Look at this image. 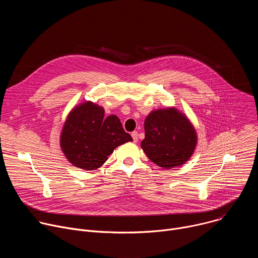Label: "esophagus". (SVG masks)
I'll return each mask as SVG.
<instances>
[{
    "mask_svg": "<svg viewBox=\"0 0 258 258\" xmlns=\"http://www.w3.org/2000/svg\"><path fill=\"white\" fill-rule=\"evenodd\" d=\"M132 137H133V140L135 143H137L139 141V135H138V132H133L132 133Z\"/></svg>",
    "mask_w": 258,
    "mask_h": 258,
    "instance_id": "obj_1",
    "label": "esophagus"
}]
</instances>
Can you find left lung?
I'll use <instances>...</instances> for the list:
<instances>
[{"instance_id": "1", "label": "left lung", "mask_w": 258, "mask_h": 258, "mask_svg": "<svg viewBox=\"0 0 258 258\" xmlns=\"http://www.w3.org/2000/svg\"><path fill=\"white\" fill-rule=\"evenodd\" d=\"M141 147L158 166L169 169L185 164L193 155L198 137L187 115L175 107L152 110L145 122Z\"/></svg>"}]
</instances>
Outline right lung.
Listing matches in <instances>:
<instances>
[{"instance_id":"obj_1","label":"right lung","mask_w":258,"mask_h":258,"mask_svg":"<svg viewBox=\"0 0 258 258\" xmlns=\"http://www.w3.org/2000/svg\"><path fill=\"white\" fill-rule=\"evenodd\" d=\"M104 115V108L91 101L70 110L61 131L60 147L73 166L95 170L116 147L133 141L116 115Z\"/></svg>"}]
</instances>
